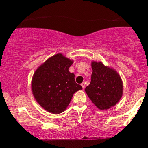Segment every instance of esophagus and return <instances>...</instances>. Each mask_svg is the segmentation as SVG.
I'll list each match as a JSON object with an SVG mask.
<instances>
[{
	"mask_svg": "<svg viewBox=\"0 0 148 148\" xmlns=\"http://www.w3.org/2000/svg\"><path fill=\"white\" fill-rule=\"evenodd\" d=\"M81 86H82V88H84H84H85V86H86V84H85V83H84H84H82V84H81Z\"/></svg>",
	"mask_w": 148,
	"mask_h": 148,
	"instance_id": "1",
	"label": "esophagus"
}]
</instances>
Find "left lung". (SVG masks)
I'll return each mask as SVG.
<instances>
[{"label":"left lung","instance_id":"8db88e82","mask_svg":"<svg viewBox=\"0 0 148 148\" xmlns=\"http://www.w3.org/2000/svg\"><path fill=\"white\" fill-rule=\"evenodd\" d=\"M90 85L85 89L88 97L101 110L115 106L123 95V81L114 69L101 62H92Z\"/></svg>","mask_w":148,"mask_h":148}]
</instances>
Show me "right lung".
<instances>
[{
  "label": "right lung",
  "mask_w": 148,
  "mask_h": 148,
  "mask_svg": "<svg viewBox=\"0 0 148 148\" xmlns=\"http://www.w3.org/2000/svg\"><path fill=\"white\" fill-rule=\"evenodd\" d=\"M72 63V60L58 53L49 58L34 73L33 94L46 111L54 114L62 113L73 95L82 89L76 83L74 74L69 71Z\"/></svg>",
  "instance_id": "1"
}]
</instances>
